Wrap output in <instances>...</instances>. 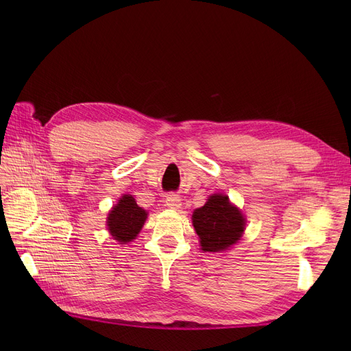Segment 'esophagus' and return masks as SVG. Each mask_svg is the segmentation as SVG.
Segmentation results:
<instances>
[{
    "mask_svg": "<svg viewBox=\"0 0 351 351\" xmlns=\"http://www.w3.org/2000/svg\"><path fill=\"white\" fill-rule=\"evenodd\" d=\"M165 206L169 208H179L182 206V198L179 194L169 193L165 198Z\"/></svg>",
    "mask_w": 351,
    "mask_h": 351,
    "instance_id": "1",
    "label": "esophagus"
}]
</instances>
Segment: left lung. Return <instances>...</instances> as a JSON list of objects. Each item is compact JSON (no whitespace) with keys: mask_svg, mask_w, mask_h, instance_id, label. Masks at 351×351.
<instances>
[{"mask_svg":"<svg viewBox=\"0 0 351 351\" xmlns=\"http://www.w3.org/2000/svg\"><path fill=\"white\" fill-rule=\"evenodd\" d=\"M244 225L243 215L223 194L211 195L206 206L193 214V226L203 252L218 253L228 250L240 240Z\"/></svg>","mask_w":351,"mask_h":351,"instance_id":"8db88e82","label":"left lung"}]
</instances>
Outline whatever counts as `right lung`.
Returning <instances> with one entry per match:
<instances>
[{
	"label": "right lung",
	"mask_w": 351,
	"mask_h": 351,
	"mask_svg": "<svg viewBox=\"0 0 351 351\" xmlns=\"http://www.w3.org/2000/svg\"><path fill=\"white\" fill-rule=\"evenodd\" d=\"M145 218L147 213L136 204L132 195L126 194L119 199V203L108 215V230L115 240L123 244L136 239L144 225Z\"/></svg>",
	"instance_id": "obj_1"
}]
</instances>
